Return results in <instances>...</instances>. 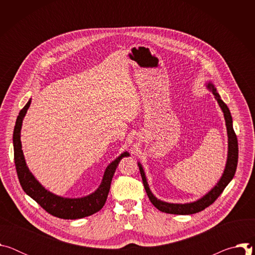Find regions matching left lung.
I'll list each match as a JSON object with an SVG mask.
<instances>
[{"label": "left lung", "instance_id": "8db88e82", "mask_svg": "<svg viewBox=\"0 0 255 255\" xmlns=\"http://www.w3.org/2000/svg\"><path fill=\"white\" fill-rule=\"evenodd\" d=\"M207 88L215 96V99L217 100L218 104H219V106L221 107L222 111L224 113V117H225L227 134H228V157H227V162H226V166L224 169V173H223L222 177L220 178V180L218 181V184L202 199H200L196 202H193V203H188V204H170V203H166V202L157 200L153 196V194L151 193V191L148 187L146 177H145L144 170H143L141 164L138 163L144 189H145V191H146V194H147L150 202L153 204V206L161 212H164L167 214H174V215H191V214L201 212V211L205 210L207 207H209L210 205H212L217 200V198L223 193L224 189L227 187V185L234 177L236 167H237V162H238V141H237V137L234 132V129H233L231 113L229 111L227 105L221 100L220 95L217 93L214 85L212 83H208Z\"/></svg>", "mask_w": 255, "mask_h": 255}]
</instances>
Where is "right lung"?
<instances>
[{
	"instance_id": "1",
	"label": "right lung",
	"mask_w": 255,
	"mask_h": 255,
	"mask_svg": "<svg viewBox=\"0 0 255 255\" xmlns=\"http://www.w3.org/2000/svg\"><path fill=\"white\" fill-rule=\"evenodd\" d=\"M30 104L31 100L28 101L25 107L20 111L13 134L14 160L22 189L29 197L37 202V204H39L47 213L57 218H61V219H80V218L88 217L99 212L104 207L107 201L109 191H110L111 181L120 160L124 156H129V153L127 151L122 153L118 158H116L113 162L108 165L99 189L95 193L87 197L79 199H68L58 197L48 192L30 172L29 168L26 165L22 151L20 132L22 128L23 118L27 113Z\"/></svg>"
}]
</instances>
